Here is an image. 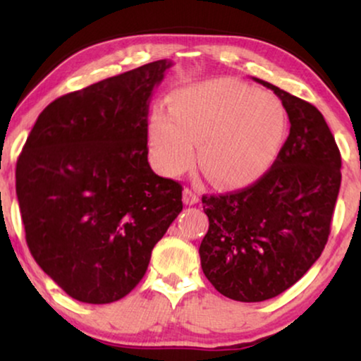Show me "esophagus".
I'll list each match as a JSON object with an SVG mask.
<instances>
[{
    "label": "esophagus",
    "mask_w": 361,
    "mask_h": 361,
    "mask_svg": "<svg viewBox=\"0 0 361 361\" xmlns=\"http://www.w3.org/2000/svg\"><path fill=\"white\" fill-rule=\"evenodd\" d=\"M182 200H184L185 205H195L199 204L200 199L192 189H184V192H182Z\"/></svg>",
    "instance_id": "obj_1"
}]
</instances>
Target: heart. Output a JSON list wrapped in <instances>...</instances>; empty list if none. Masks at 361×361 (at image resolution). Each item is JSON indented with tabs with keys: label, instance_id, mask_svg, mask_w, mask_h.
<instances>
[{
	"label": "heart",
	"instance_id": "heart-1",
	"mask_svg": "<svg viewBox=\"0 0 361 361\" xmlns=\"http://www.w3.org/2000/svg\"><path fill=\"white\" fill-rule=\"evenodd\" d=\"M284 133V110L273 95L216 78L176 92L169 113L154 110L147 140L166 176L189 169L200 142V166L220 185L243 187L269 171Z\"/></svg>",
	"mask_w": 361,
	"mask_h": 361
}]
</instances>
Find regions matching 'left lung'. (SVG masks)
<instances>
[{
  "label": "left lung",
  "instance_id": "obj_1",
  "mask_svg": "<svg viewBox=\"0 0 361 361\" xmlns=\"http://www.w3.org/2000/svg\"><path fill=\"white\" fill-rule=\"evenodd\" d=\"M253 80L283 102L288 140L253 185L202 197L209 216L202 269L220 294L240 302L276 298L307 273L329 240L342 182V157L322 113L273 83Z\"/></svg>",
  "mask_w": 361,
  "mask_h": 361
}]
</instances>
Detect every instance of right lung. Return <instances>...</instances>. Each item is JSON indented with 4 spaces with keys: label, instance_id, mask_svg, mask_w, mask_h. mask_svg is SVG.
<instances>
[{
    "label": "right lung",
    "instance_id": "obj_1",
    "mask_svg": "<svg viewBox=\"0 0 361 361\" xmlns=\"http://www.w3.org/2000/svg\"><path fill=\"white\" fill-rule=\"evenodd\" d=\"M162 59L44 108L16 164L29 251L71 298L110 304L145 276L182 212V185L147 162V113Z\"/></svg>",
    "mask_w": 361,
    "mask_h": 361
}]
</instances>
